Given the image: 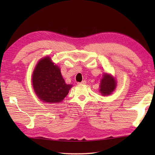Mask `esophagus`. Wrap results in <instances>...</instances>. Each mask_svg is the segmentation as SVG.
Segmentation results:
<instances>
[{
    "label": "esophagus",
    "instance_id": "1",
    "mask_svg": "<svg viewBox=\"0 0 155 155\" xmlns=\"http://www.w3.org/2000/svg\"><path fill=\"white\" fill-rule=\"evenodd\" d=\"M86 83H87V81H84V80L82 81L81 83H78V84H85Z\"/></svg>",
    "mask_w": 155,
    "mask_h": 155
}]
</instances>
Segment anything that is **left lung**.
Segmentation results:
<instances>
[{
  "instance_id": "left-lung-1",
  "label": "left lung",
  "mask_w": 155,
  "mask_h": 155,
  "mask_svg": "<svg viewBox=\"0 0 155 155\" xmlns=\"http://www.w3.org/2000/svg\"><path fill=\"white\" fill-rule=\"evenodd\" d=\"M101 81L100 92L103 95L106 96V95L110 94L115 89L116 81L110 75L104 74Z\"/></svg>"
}]
</instances>
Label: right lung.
Here are the masks:
<instances>
[{"instance_id":"add662e5","label":"right lung","mask_w":155,"mask_h":155,"mask_svg":"<svg viewBox=\"0 0 155 155\" xmlns=\"http://www.w3.org/2000/svg\"><path fill=\"white\" fill-rule=\"evenodd\" d=\"M32 80L36 94L46 103H60L72 87V85L65 83L60 68L49 57L42 58L38 62Z\"/></svg>"}]
</instances>
